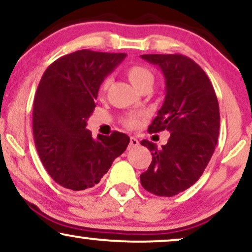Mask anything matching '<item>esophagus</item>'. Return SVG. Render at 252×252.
I'll use <instances>...</instances> for the list:
<instances>
[{"label": "esophagus", "mask_w": 252, "mask_h": 252, "mask_svg": "<svg viewBox=\"0 0 252 252\" xmlns=\"http://www.w3.org/2000/svg\"><path fill=\"white\" fill-rule=\"evenodd\" d=\"M139 144V141L136 137H130V143L129 148H136Z\"/></svg>", "instance_id": "obj_1"}]
</instances>
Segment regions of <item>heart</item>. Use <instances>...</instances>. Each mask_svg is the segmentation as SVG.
Segmentation results:
<instances>
[{"instance_id": "b5f03b06", "label": "heart", "mask_w": 252, "mask_h": 252, "mask_svg": "<svg viewBox=\"0 0 252 252\" xmlns=\"http://www.w3.org/2000/svg\"><path fill=\"white\" fill-rule=\"evenodd\" d=\"M126 77L129 78V81L131 82L132 86H134L136 89H138L139 92H142L145 88H151L154 83L153 72L143 65H130L126 70ZM110 82V77H105L104 80L101 82V84H99V93H104L109 88ZM139 121H141V115L138 114H129L122 118V123L126 126H129V128H135V126H137Z\"/></svg>"}]
</instances>
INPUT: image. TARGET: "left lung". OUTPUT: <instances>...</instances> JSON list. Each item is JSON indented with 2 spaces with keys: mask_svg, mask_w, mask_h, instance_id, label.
Returning <instances> with one entry per match:
<instances>
[{
  "mask_svg": "<svg viewBox=\"0 0 252 252\" xmlns=\"http://www.w3.org/2000/svg\"><path fill=\"white\" fill-rule=\"evenodd\" d=\"M141 57L159 66L165 78V99L149 126V132L168 130V143L151 151L141 184L156 196L177 195L199 180L213 156L220 134V107L214 87L204 70L180 54H149Z\"/></svg>",
  "mask_w": 252,
  "mask_h": 252,
  "instance_id": "1",
  "label": "left lung"
}]
</instances>
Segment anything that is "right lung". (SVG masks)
Returning a JSON list of instances; mask_svg holds the SVG:
<instances>
[{
  "label": "right lung",
  "instance_id": "right-lung-1",
  "mask_svg": "<svg viewBox=\"0 0 252 252\" xmlns=\"http://www.w3.org/2000/svg\"><path fill=\"white\" fill-rule=\"evenodd\" d=\"M126 56L78 50L51 63L39 81L32 107L35 145L48 174L66 189L95 187L128 147L123 132L94 138L86 128L99 84Z\"/></svg>",
  "mask_w": 252,
  "mask_h": 252
}]
</instances>
